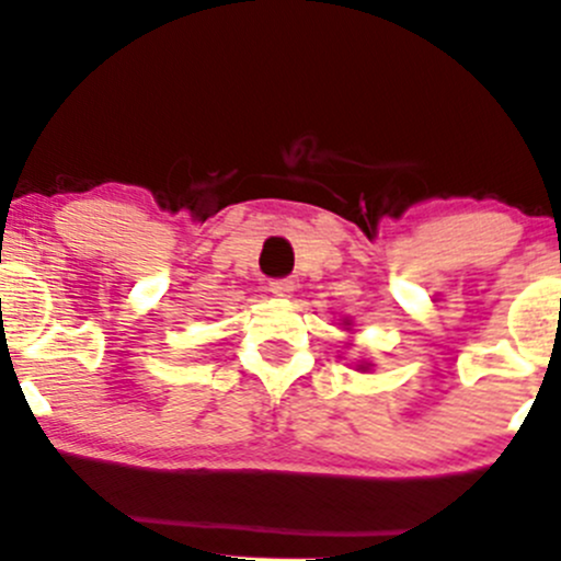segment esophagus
Masks as SVG:
<instances>
[{
    "label": "esophagus",
    "instance_id": "1",
    "mask_svg": "<svg viewBox=\"0 0 561 561\" xmlns=\"http://www.w3.org/2000/svg\"><path fill=\"white\" fill-rule=\"evenodd\" d=\"M268 293L274 295V298H290L295 293V282L293 279H274L268 285Z\"/></svg>",
    "mask_w": 561,
    "mask_h": 561
}]
</instances>
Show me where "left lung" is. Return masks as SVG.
I'll list each match as a JSON object with an SVG mask.
<instances>
[{
  "label": "left lung",
  "instance_id": "8db88e82",
  "mask_svg": "<svg viewBox=\"0 0 561 561\" xmlns=\"http://www.w3.org/2000/svg\"><path fill=\"white\" fill-rule=\"evenodd\" d=\"M341 324H343V330L351 332V319H348V317H346V319H341ZM346 346H351V343H346ZM354 367H356V373H370L375 365H373L370 359H356V362H354Z\"/></svg>",
  "mask_w": 561,
  "mask_h": 561
}]
</instances>
